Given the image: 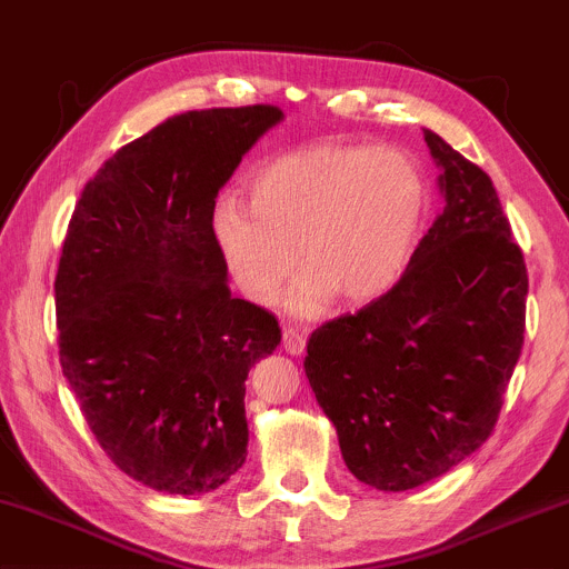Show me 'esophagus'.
Returning a JSON list of instances; mask_svg holds the SVG:
<instances>
[{
	"mask_svg": "<svg viewBox=\"0 0 569 569\" xmlns=\"http://www.w3.org/2000/svg\"><path fill=\"white\" fill-rule=\"evenodd\" d=\"M283 349L290 356H300L302 351H306V337H302L298 329H293V327L283 329Z\"/></svg>",
	"mask_w": 569,
	"mask_h": 569,
	"instance_id": "34e87169",
	"label": "esophagus"
}]
</instances>
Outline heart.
<instances>
[{"label":"heart","instance_id":"obj_1","mask_svg":"<svg viewBox=\"0 0 569 569\" xmlns=\"http://www.w3.org/2000/svg\"><path fill=\"white\" fill-rule=\"evenodd\" d=\"M249 203L220 198L210 210L232 281L257 306H271L298 267L300 247L308 271L288 308L317 315L337 296L363 308L398 288L427 232L433 193L415 154L322 142L261 164Z\"/></svg>","mask_w":569,"mask_h":569}]
</instances>
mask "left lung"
Returning a JSON list of instances; mask_svg holds the SVG:
<instances>
[{
    "mask_svg": "<svg viewBox=\"0 0 569 569\" xmlns=\"http://www.w3.org/2000/svg\"><path fill=\"white\" fill-rule=\"evenodd\" d=\"M443 213L386 298L317 327L306 376L356 480L405 492L490 439L519 361L528 273L492 179L425 130Z\"/></svg>",
    "mask_w": 569,
    "mask_h": 569,
    "instance_id": "obj_1",
    "label": "left lung"
}]
</instances>
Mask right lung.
<instances>
[{
  "mask_svg": "<svg viewBox=\"0 0 569 569\" xmlns=\"http://www.w3.org/2000/svg\"><path fill=\"white\" fill-rule=\"evenodd\" d=\"M279 106L187 111L123 144L79 196L56 276L60 366L91 433L167 495L247 458L244 380L279 320L232 298L210 210Z\"/></svg>",
  "mask_w": 569,
  "mask_h": 569,
  "instance_id": "1",
  "label": "right lung"
}]
</instances>
